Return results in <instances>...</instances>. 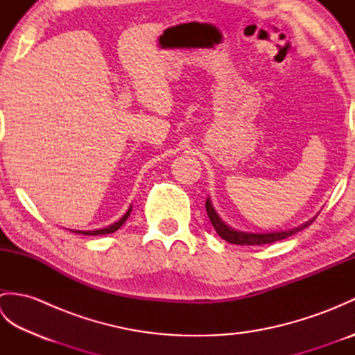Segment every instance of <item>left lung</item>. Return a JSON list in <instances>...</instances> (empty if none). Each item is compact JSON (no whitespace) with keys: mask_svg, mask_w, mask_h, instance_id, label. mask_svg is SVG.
<instances>
[{"mask_svg":"<svg viewBox=\"0 0 355 355\" xmlns=\"http://www.w3.org/2000/svg\"><path fill=\"white\" fill-rule=\"evenodd\" d=\"M206 210H207L209 220H210V223H212V225L215 227L218 235H220L224 241H227V243L238 244V245H262V244L276 243V241L285 239V238L294 235V233L304 230L305 227H308V225H310L314 221V218H313V220L306 221L304 224H300L299 227L288 229V230L253 233V232L236 230V229L230 227L227 223H224L223 218L216 214V210H215V207L212 205V201H210V197H207V200H206Z\"/></svg>","mask_w":355,"mask_h":355,"instance_id":"1","label":"left lung"}]
</instances>
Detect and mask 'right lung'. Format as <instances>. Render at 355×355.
<instances>
[{
    "label": "right lung",
    "instance_id": "1",
    "mask_svg": "<svg viewBox=\"0 0 355 355\" xmlns=\"http://www.w3.org/2000/svg\"><path fill=\"white\" fill-rule=\"evenodd\" d=\"M131 210H132V206H130V209L126 210V214L120 218L119 221H116L114 224H111V225H108V227H103V229H97V230H71V232H74V233H78V235H93V236H96V235H108V233H112V232H116L117 229H120L123 225V223L128 220V216H130V214H131Z\"/></svg>",
    "mask_w": 355,
    "mask_h": 355
}]
</instances>
